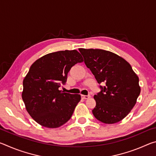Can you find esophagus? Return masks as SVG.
<instances>
[{"instance_id":"1","label":"esophagus","mask_w":156,"mask_h":156,"mask_svg":"<svg viewBox=\"0 0 156 156\" xmlns=\"http://www.w3.org/2000/svg\"><path fill=\"white\" fill-rule=\"evenodd\" d=\"M81 97H82V98H83V99H89V98H91V96H89V95H87V96H86V95H82Z\"/></svg>"}]
</instances>
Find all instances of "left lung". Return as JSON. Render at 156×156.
<instances>
[{
  "instance_id": "1",
  "label": "left lung",
  "mask_w": 156,
  "mask_h": 156,
  "mask_svg": "<svg viewBox=\"0 0 156 156\" xmlns=\"http://www.w3.org/2000/svg\"><path fill=\"white\" fill-rule=\"evenodd\" d=\"M87 67L91 71L101 91L94 95L96 107L92 110L97 120L114 124L127 115L140 93L139 78L130 64L123 58L99 49H79Z\"/></svg>"
}]
</instances>
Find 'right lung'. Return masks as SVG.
<instances>
[{"label": "right lung", "mask_w": 156, "mask_h": 156, "mask_svg": "<svg viewBox=\"0 0 156 156\" xmlns=\"http://www.w3.org/2000/svg\"><path fill=\"white\" fill-rule=\"evenodd\" d=\"M83 62L77 50L50 53L36 60L23 80L22 98L26 110L39 125L57 128L70 119L80 94L65 93L64 84L70 69Z\"/></svg>", "instance_id": "add662e5"}]
</instances>
